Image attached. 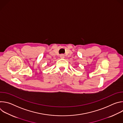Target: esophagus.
Wrapping results in <instances>:
<instances>
[{"mask_svg": "<svg viewBox=\"0 0 123 123\" xmlns=\"http://www.w3.org/2000/svg\"><path fill=\"white\" fill-rule=\"evenodd\" d=\"M60 57L61 58H64L65 57V55L63 54H61L60 55Z\"/></svg>", "mask_w": 123, "mask_h": 123, "instance_id": "34e87169", "label": "esophagus"}]
</instances>
